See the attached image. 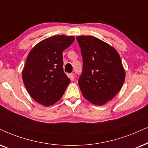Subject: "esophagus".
<instances>
[{
  "label": "esophagus",
  "instance_id": "1",
  "mask_svg": "<svg viewBox=\"0 0 148 148\" xmlns=\"http://www.w3.org/2000/svg\"><path fill=\"white\" fill-rule=\"evenodd\" d=\"M69 77H70V80L73 81V80H74V77H75V75H74V74H70V75H69Z\"/></svg>",
  "mask_w": 148,
  "mask_h": 148
}]
</instances>
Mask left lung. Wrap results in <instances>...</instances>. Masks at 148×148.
<instances>
[{
  "label": "left lung",
  "instance_id": "obj_1",
  "mask_svg": "<svg viewBox=\"0 0 148 148\" xmlns=\"http://www.w3.org/2000/svg\"><path fill=\"white\" fill-rule=\"evenodd\" d=\"M83 58L78 85L91 103L102 105L116 96L125 80L120 56L113 47L93 36L76 37Z\"/></svg>",
  "mask_w": 148,
  "mask_h": 148
}]
</instances>
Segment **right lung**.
Returning <instances> with one entry per match:
<instances>
[{"label": "right lung", "instance_id": "obj_1", "mask_svg": "<svg viewBox=\"0 0 148 148\" xmlns=\"http://www.w3.org/2000/svg\"><path fill=\"white\" fill-rule=\"evenodd\" d=\"M74 36L55 35L38 43L29 52L22 79L30 96L48 106L61 99L70 83L63 71V52L74 42Z\"/></svg>", "mask_w": 148, "mask_h": 148}]
</instances>
